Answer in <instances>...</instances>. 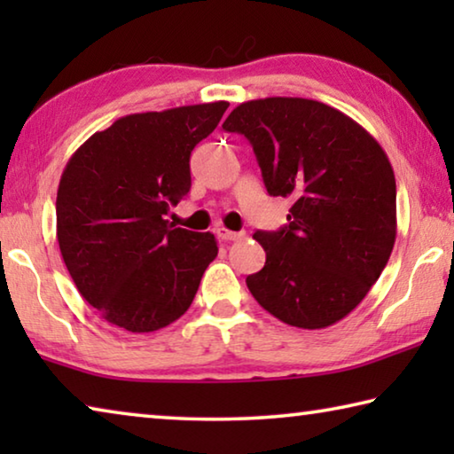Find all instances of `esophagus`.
<instances>
[{"label": "esophagus", "mask_w": 454, "mask_h": 454, "mask_svg": "<svg viewBox=\"0 0 454 454\" xmlns=\"http://www.w3.org/2000/svg\"><path fill=\"white\" fill-rule=\"evenodd\" d=\"M218 236L224 242H234V240H242L246 234L244 232H232V230H226V228H220L218 230Z\"/></svg>", "instance_id": "34e87169"}]
</instances>
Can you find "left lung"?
<instances>
[{
  "instance_id": "left-lung-1",
  "label": "left lung",
  "mask_w": 454,
  "mask_h": 454,
  "mask_svg": "<svg viewBox=\"0 0 454 454\" xmlns=\"http://www.w3.org/2000/svg\"><path fill=\"white\" fill-rule=\"evenodd\" d=\"M222 128L252 144L270 196L290 198L288 224L258 230L266 264L248 290L282 322L326 328L363 302L396 238V182L380 144L317 99L264 98Z\"/></svg>"
}]
</instances>
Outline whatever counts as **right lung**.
Returning <instances> with one entry per match:
<instances>
[{
	"label": "right lung",
	"mask_w": 454,
	"mask_h": 454,
	"mask_svg": "<svg viewBox=\"0 0 454 454\" xmlns=\"http://www.w3.org/2000/svg\"><path fill=\"white\" fill-rule=\"evenodd\" d=\"M228 102L132 114L83 142L61 174L58 244L75 288L128 333L178 320L218 254L210 232L174 228L170 206L188 194L190 153Z\"/></svg>",
	"instance_id": "obj_1"
}]
</instances>
